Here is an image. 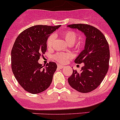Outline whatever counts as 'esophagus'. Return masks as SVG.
Listing matches in <instances>:
<instances>
[{"mask_svg": "<svg viewBox=\"0 0 120 120\" xmlns=\"http://www.w3.org/2000/svg\"><path fill=\"white\" fill-rule=\"evenodd\" d=\"M57 67L61 69V68H63L64 67V66H63V65H61V64H58L57 65Z\"/></svg>", "mask_w": 120, "mask_h": 120, "instance_id": "34e87169", "label": "esophagus"}]
</instances>
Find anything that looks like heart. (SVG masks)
<instances>
[{"label":"heart","instance_id":"heart-1","mask_svg":"<svg viewBox=\"0 0 120 120\" xmlns=\"http://www.w3.org/2000/svg\"><path fill=\"white\" fill-rule=\"evenodd\" d=\"M61 36L67 42L69 45H73L75 42H76L77 39V35L74 31L71 30H66L61 33ZM56 36L55 34H52L49 36L47 40V46L48 48H50L52 46L53 43L55 40ZM72 57V54L71 53H57L54 56V59L56 61L59 63H64L68 60V59Z\"/></svg>","mask_w":120,"mask_h":120}]
</instances>
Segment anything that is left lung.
<instances>
[{
    "mask_svg": "<svg viewBox=\"0 0 120 120\" xmlns=\"http://www.w3.org/2000/svg\"><path fill=\"white\" fill-rule=\"evenodd\" d=\"M68 27L81 31L86 37L84 49L75 60L77 64L83 63L81 72L73 70L68 79L70 85L81 93L95 90L101 83L109 69L110 51L108 42L98 29L88 24H78Z\"/></svg>",
    "mask_w": 120,
    "mask_h": 120,
    "instance_id": "obj_1",
    "label": "left lung"
}]
</instances>
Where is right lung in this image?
Here are the masks:
<instances>
[{
  "label": "right lung",
  "instance_id": "obj_1",
  "mask_svg": "<svg viewBox=\"0 0 120 120\" xmlns=\"http://www.w3.org/2000/svg\"><path fill=\"white\" fill-rule=\"evenodd\" d=\"M60 25H38L21 32L13 45L11 52V68L15 79L26 91L37 94L48 89L57 69L50 61L45 67L38 63L47 50V40Z\"/></svg>",
  "mask_w": 120,
  "mask_h": 120
}]
</instances>
